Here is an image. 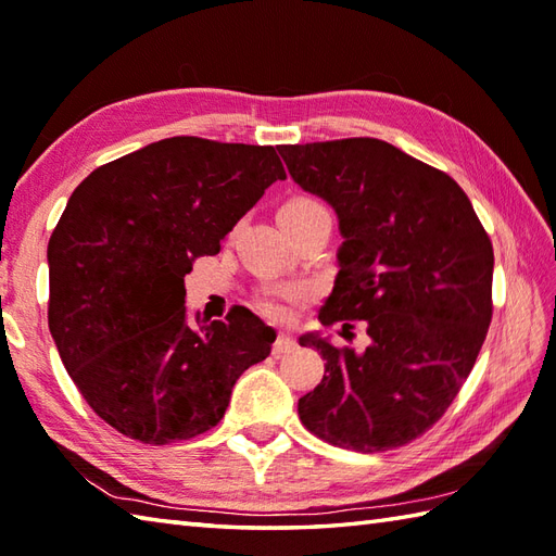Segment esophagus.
<instances>
[{"label": "esophagus", "mask_w": 556, "mask_h": 556, "mask_svg": "<svg viewBox=\"0 0 556 556\" xmlns=\"http://www.w3.org/2000/svg\"><path fill=\"white\" fill-rule=\"evenodd\" d=\"M293 349H296V341H293L289 334H279L275 346H271V353L279 358V356H285V353H291Z\"/></svg>", "instance_id": "1"}]
</instances>
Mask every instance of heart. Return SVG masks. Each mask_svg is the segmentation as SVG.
Listing matches in <instances>:
<instances>
[{"label": "heart", "instance_id": "b5f03b06", "mask_svg": "<svg viewBox=\"0 0 556 556\" xmlns=\"http://www.w3.org/2000/svg\"><path fill=\"white\" fill-rule=\"evenodd\" d=\"M320 203H315L311 198H293L289 203L281 205L279 212H299V210H308ZM303 299V289L299 287H269L265 291H260L257 296V308L263 311L265 315L275 317V320H285L287 317V305L296 303Z\"/></svg>", "mask_w": 556, "mask_h": 556}]
</instances>
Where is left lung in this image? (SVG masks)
Wrapping results in <instances>:
<instances>
[{
  "label": "left lung",
  "mask_w": 556,
  "mask_h": 556,
  "mask_svg": "<svg viewBox=\"0 0 556 556\" xmlns=\"http://www.w3.org/2000/svg\"><path fill=\"white\" fill-rule=\"evenodd\" d=\"M289 174L337 210L344 243L320 323L363 320L353 351L301 337L325 377L299 399L320 440L372 454L428 432L452 406L492 323V241L452 176L377 138L279 146Z\"/></svg>",
  "instance_id": "left-lung-1"
}]
</instances>
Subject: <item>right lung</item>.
I'll return each mask as SVG.
<instances>
[{"mask_svg": "<svg viewBox=\"0 0 556 556\" xmlns=\"http://www.w3.org/2000/svg\"><path fill=\"white\" fill-rule=\"evenodd\" d=\"M279 179L271 146L174 136L71 193L47 245V323L71 380L116 432L143 444L203 434L243 370L269 356L277 332L251 311L188 323L184 277Z\"/></svg>", "mask_w": 556, "mask_h": 556, "instance_id": "add662e5", "label": "right lung"}]
</instances>
